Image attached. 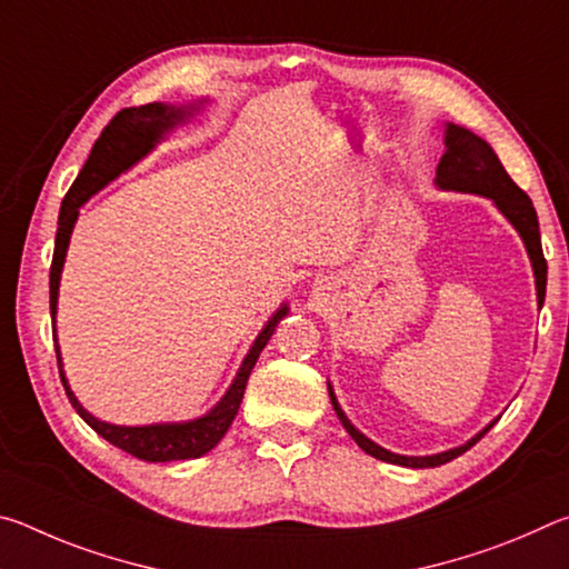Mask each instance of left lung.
I'll return each mask as SVG.
<instances>
[{
    "instance_id": "1",
    "label": "left lung",
    "mask_w": 569,
    "mask_h": 569,
    "mask_svg": "<svg viewBox=\"0 0 569 569\" xmlns=\"http://www.w3.org/2000/svg\"><path fill=\"white\" fill-rule=\"evenodd\" d=\"M445 146H447V152L441 156L439 166H437V186L441 190L475 192V196H485V198L495 200V206L502 210V216L517 228V233L525 240V248H527L529 261H532V271H535L537 303L542 306L545 291H547V261L542 253V240H539V223H537V210L532 206V200H529L527 192L507 176V170L502 162H499L497 152L489 148V142L481 140L479 134L449 122ZM329 397H331V403L336 409V417L341 419L343 429L349 431L351 439L366 451V455L377 457L381 461H389V465L411 467V469L439 467V465H447V461H451V459H457L459 455H465L469 447H475L477 441L485 437L497 421L495 419L492 423H487V427L481 429L477 437H471L467 445H461L457 449L441 451V455H431V457H403V455H393V451L383 449L379 445H373L369 437H363L361 431L356 429L349 419H346V413L341 411L339 401H336V397H333L331 383H329Z\"/></svg>"
}]
</instances>
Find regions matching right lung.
<instances>
[{"mask_svg": "<svg viewBox=\"0 0 569 569\" xmlns=\"http://www.w3.org/2000/svg\"><path fill=\"white\" fill-rule=\"evenodd\" d=\"M196 104L190 108H176V104H162L150 102L140 104V108H124L108 122V128L94 140L92 152L88 162H84L80 176L74 178L72 188L67 190L60 208V220H57V238H54V256L50 266V311L52 321L57 313V296H60V276L67 256V246H70V236L74 228V220L80 216V206L94 196L100 188L108 186L134 162L142 160L148 152L166 138V132L176 128V124L186 122L190 118ZM288 313V306L283 303L273 313V319L263 326V331L258 333V339L250 346L248 356L240 363L233 383L226 391V397L220 399L206 417L180 421V423H148V427H118V423H108L94 419L92 413L82 407L70 389V383L64 379L62 371V356L60 346H57V329H52L54 336V351H57V366H60V379L67 391V399L74 407V411L98 431L102 439H108L110 445L120 447L128 455L138 457L142 461H178V459H198L208 455L220 439L226 437L230 423H233L240 401H243V391L250 371L258 361V356L266 349L268 339H271L278 321Z\"/></svg>", "mask_w": 569, "mask_h": 569, "instance_id": "add662e5", "label": "right lung"}]
</instances>
